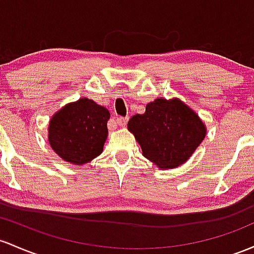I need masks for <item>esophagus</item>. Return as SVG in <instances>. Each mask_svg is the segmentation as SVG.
Here are the masks:
<instances>
[{"mask_svg": "<svg viewBox=\"0 0 254 254\" xmlns=\"http://www.w3.org/2000/svg\"><path fill=\"white\" fill-rule=\"evenodd\" d=\"M127 121H129L127 117H118V118H117V124H118L119 127H124L127 123Z\"/></svg>", "mask_w": 254, "mask_h": 254, "instance_id": "esophagus-1", "label": "esophagus"}]
</instances>
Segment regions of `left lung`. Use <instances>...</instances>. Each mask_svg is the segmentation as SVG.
I'll list each match as a JSON object with an SVG mask.
<instances>
[{"label": "left lung", "instance_id": "obj_1", "mask_svg": "<svg viewBox=\"0 0 254 254\" xmlns=\"http://www.w3.org/2000/svg\"><path fill=\"white\" fill-rule=\"evenodd\" d=\"M142 153L160 169L182 165L199 147L206 135L204 123L180 100L157 99L127 123Z\"/></svg>", "mask_w": 254, "mask_h": 254}]
</instances>
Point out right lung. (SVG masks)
I'll list each match as a JSON object with an SVG mask.
<instances>
[{"label":"right lung","mask_w":254,"mask_h":254,"mask_svg":"<svg viewBox=\"0 0 254 254\" xmlns=\"http://www.w3.org/2000/svg\"><path fill=\"white\" fill-rule=\"evenodd\" d=\"M110 112L95 101L79 99L55 113L48 140L58 155L68 163H88L101 154L107 138Z\"/></svg>","instance_id":"1"}]
</instances>
